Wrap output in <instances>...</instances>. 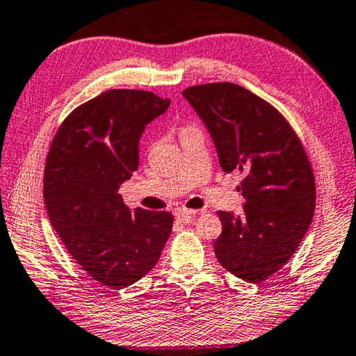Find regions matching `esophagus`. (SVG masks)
I'll return each mask as SVG.
<instances>
[{"label": "esophagus", "instance_id": "34e87169", "mask_svg": "<svg viewBox=\"0 0 356 356\" xmlns=\"http://www.w3.org/2000/svg\"><path fill=\"white\" fill-rule=\"evenodd\" d=\"M197 211L195 210H184V209H179L175 211V216H177V220L179 221H184V222H191L195 218Z\"/></svg>", "mask_w": 356, "mask_h": 356}]
</instances>
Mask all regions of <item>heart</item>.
Wrapping results in <instances>:
<instances>
[{"label":"heart","mask_w":356,"mask_h":356,"mask_svg":"<svg viewBox=\"0 0 356 356\" xmlns=\"http://www.w3.org/2000/svg\"><path fill=\"white\" fill-rule=\"evenodd\" d=\"M194 129H195V125H193V124H184V125H181V127L178 129L179 138H183V136H184L186 134H189L191 130H194Z\"/></svg>","instance_id":"obj_1"}]
</instances>
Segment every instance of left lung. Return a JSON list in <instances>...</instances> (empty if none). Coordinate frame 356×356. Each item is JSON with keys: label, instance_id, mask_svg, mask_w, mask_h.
<instances>
[{"label": "left lung", "instance_id": "left-lung-1", "mask_svg": "<svg viewBox=\"0 0 356 356\" xmlns=\"http://www.w3.org/2000/svg\"><path fill=\"white\" fill-rule=\"evenodd\" d=\"M183 95L209 129L222 170L243 177L242 215L218 211L216 259L235 277L261 283L286 264L314 218L307 152L285 116L242 86L199 84Z\"/></svg>", "mask_w": 356, "mask_h": 356}]
</instances>
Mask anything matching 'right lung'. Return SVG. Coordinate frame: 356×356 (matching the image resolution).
I'll return each mask as SVG.
<instances>
[{
	"mask_svg": "<svg viewBox=\"0 0 356 356\" xmlns=\"http://www.w3.org/2000/svg\"><path fill=\"white\" fill-rule=\"evenodd\" d=\"M168 106V98L147 90H106L68 114L47 152L49 220L73 259L105 286L143 278L172 232V213L132 211L118 193L138 170L146 124Z\"/></svg>",
	"mask_w": 356,
	"mask_h": 356,
	"instance_id": "add662e5",
	"label": "right lung"
}]
</instances>
